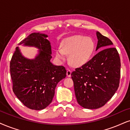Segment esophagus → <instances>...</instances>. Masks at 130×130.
Here are the masks:
<instances>
[{
	"instance_id": "1",
	"label": "esophagus",
	"mask_w": 130,
	"mask_h": 130,
	"mask_svg": "<svg viewBox=\"0 0 130 130\" xmlns=\"http://www.w3.org/2000/svg\"><path fill=\"white\" fill-rule=\"evenodd\" d=\"M71 73H72L71 70L68 69V70H67V73H66L67 76H68V77H70V76H71Z\"/></svg>"
}]
</instances>
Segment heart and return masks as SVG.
Returning a JSON list of instances; mask_svg holds the SVG:
<instances>
[{
    "instance_id": "heart-1",
    "label": "heart",
    "mask_w": 130,
    "mask_h": 130,
    "mask_svg": "<svg viewBox=\"0 0 130 130\" xmlns=\"http://www.w3.org/2000/svg\"><path fill=\"white\" fill-rule=\"evenodd\" d=\"M94 48V43L90 37L76 35L68 37L62 41L61 48L56 50V57L64 61L66 54L69 55V61L74 66H81L89 61Z\"/></svg>"
}]
</instances>
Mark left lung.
Segmentation results:
<instances>
[{
	"instance_id": "obj_1",
	"label": "left lung",
	"mask_w": 130,
	"mask_h": 130,
	"mask_svg": "<svg viewBox=\"0 0 130 130\" xmlns=\"http://www.w3.org/2000/svg\"><path fill=\"white\" fill-rule=\"evenodd\" d=\"M96 51L101 50L71 73L75 94L83 108L96 109L104 106L119 87L121 60L109 38L96 32Z\"/></svg>"
}]
</instances>
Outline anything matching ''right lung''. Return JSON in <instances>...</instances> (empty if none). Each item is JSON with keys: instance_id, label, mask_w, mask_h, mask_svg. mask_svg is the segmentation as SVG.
<instances>
[{"instance_id": "add662e5", "label": "right lung", "mask_w": 130, "mask_h": 130, "mask_svg": "<svg viewBox=\"0 0 130 130\" xmlns=\"http://www.w3.org/2000/svg\"><path fill=\"white\" fill-rule=\"evenodd\" d=\"M47 35L32 33L19 43L38 49L34 59L22 55L17 47L10 62L11 77L14 94L25 106L41 110L52 102L58 83L66 76V70L61 66L54 65L51 43Z\"/></svg>"}]
</instances>
